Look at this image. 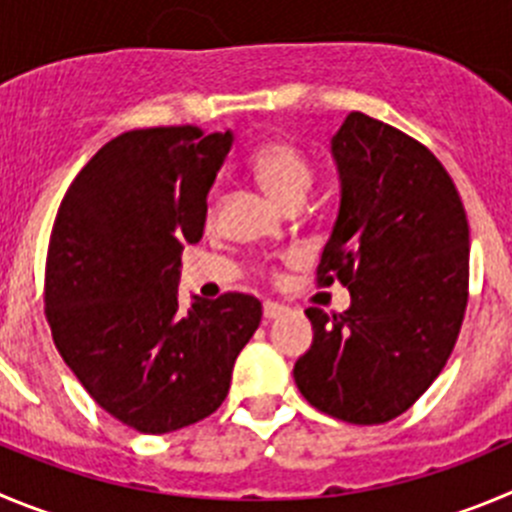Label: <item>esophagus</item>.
<instances>
[{
	"instance_id": "obj_1",
	"label": "esophagus",
	"mask_w": 512,
	"mask_h": 512,
	"mask_svg": "<svg viewBox=\"0 0 512 512\" xmlns=\"http://www.w3.org/2000/svg\"><path fill=\"white\" fill-rule=\"evenodd\" d=\"M288 313V308L280 303H272V300H265V305H262V315H265V321H275V318H280V315Z\"/></svg>"
}]
</instances>
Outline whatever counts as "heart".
I'll return each mask as SVG.
<instances>
[{
  "instance_id": "1",
  "label": "heart",
  "mask_w": 512,
  "mask_h": 512,
  "mask_svg": "<svg viewBox=\"0 0 512 512\" xmlns=\"http://www.w3.org/2000/svg\"><path fill=\"white\" fill-rule=\"evenodd\" d=\"M250 171L278 202L300 204L313 184L308 156L290 141H267L250 156Z\"/></svg>"
}]
</instances>
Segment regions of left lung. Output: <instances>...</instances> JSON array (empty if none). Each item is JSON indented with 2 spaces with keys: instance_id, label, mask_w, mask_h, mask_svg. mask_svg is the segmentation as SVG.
Listing matches in <instances>:
<instances>
[{
  "instance_id": "left-lung-1",
  "label": "left lung",
  "mask_w": 512,
  "mask_h": 512,
  "mask_svg": "<svg viewBox=\"0 0 512 512\" xmlns=\"http://www.w3.org/2000/svg\"><path fill=\"white\" fill-rule=\"evenodd\" d=\"M341 207L318 285L341 280L351 308H308L313 346L295 384L315 409L351 424L407 412L444 369L467 308L470 227L437 156L366 113L331 141Z\"/></svg>"
}]
</instances>
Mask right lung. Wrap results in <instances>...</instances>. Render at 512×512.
Instances as JSON below:
<instances>
[{
	"mask_svg": "<svg viewBox=\"0 0 512 512\" xmlns=\"http://www.w3.org/2000/svg\"><path fill=\"white\" fill-rule=\"evenodd\" d=\"M232 133L138 128L105 143L57 209L45 313L62 361L118 422L166 434L217 412L260 300L194 295L181 308V250L202 240L207 194Z\"/></svg>",
	"mask_w": 512,
	"mask_h": 512,
	"instance_id": "obj_1",
	"label": "right lung"
}]
</instances>
